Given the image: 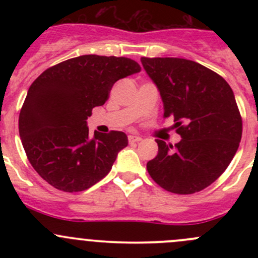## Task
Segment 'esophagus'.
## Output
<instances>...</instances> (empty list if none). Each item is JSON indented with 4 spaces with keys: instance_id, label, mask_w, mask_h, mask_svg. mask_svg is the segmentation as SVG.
Listing matches in <instances>:
<instances>
[{
    "instance_id": "obj_1",
    "label": "esophagus",
    "mask_w": 258,
    "mask_h": 258,
    "mask_svg": "<svg viewBox=\"0 0 258 258\" xmlns=\"http://www.w3.org/2000/svg\"><path fill=\"white\" fill-rule=\"evenodd\" d=\"M142 141V137L136 136V135H130L128 136V142L130 144H136V142Z\"/></svg>"
}]
</instances>
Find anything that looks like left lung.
Segmentation results:
<instances>
[{"instance_id":"obj_1","label":"left lung","mask_w":258,"mask_h":258,"mask_svg":"<svg viewBox=\"0 0 258 258\" xmlns=\"http://www.w3.org/2000/svg\"><path fill=\"white\" fill-rule=\"evenodd\" d=\"M142 66L157 86L163 117L172 116L181 141L157 140L158 153L147 171L163 189L177 195L202 191L232 161L242 137L235 95L223 77L195 61L142 57Z\"/></svg>"}]
</instances>
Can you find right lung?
Wrapping results in <instances>:
<instances>
[{
	"label": "right lung",
	"instance_id": "1",
	"mask_svg": "<svg viewBox=\"0 0 258 258\" xmlns=\"http://www.w3.org/2000/svg\"><path fill=\"white\" fill-rule=\"evenodd\" d=\"M141 71L127 57L85 54L49 67L28 88L18 131L28 161L54 188L80 192L102 179L128 144L121 131L88 136L86 119L114 82Z\"/></svg>",
	"mask_w": 258,
	"mask_h": 258
}]
</instances>
